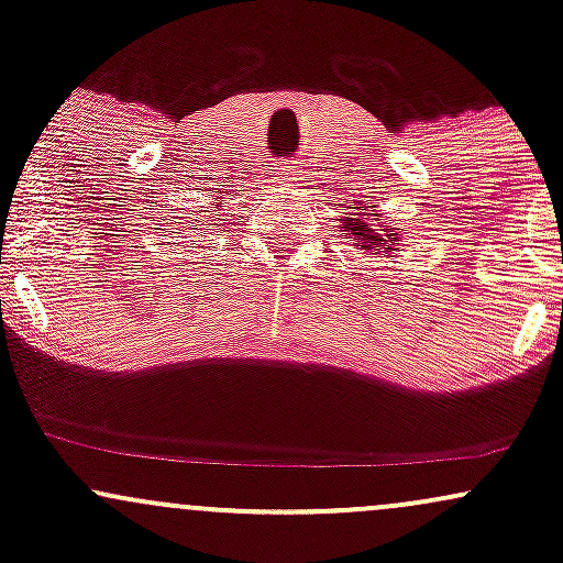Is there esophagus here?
I'll return each instance as SVG.
<instances>
[{"instance_id": "obj_1", "label": "esophagus", "mask_w": 563, "mask_h": 563, "mask_svg": "<svg viewBox=\"0 0 563 563\" xmlns=\"http://www.w3.org/2000/svg\"><path fill=\"white\" fill-rule=\"evenodd\" d=\"M299 166H294V164H286V161H283L280 166H277V172H275V183H280V185H286V187H294L296 183H299Z\"/></svg>"}]
</instances>
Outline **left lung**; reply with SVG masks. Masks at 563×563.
I'll use <instances>...</instances> for the list:
<instances>
[{"instance_id":"obj_1","label":"left lung","mask_w":563,"mask_h":563,"mask_svg":"<svg viewBox=\"0 0 563 563\" xmlns=\"http://www.w3.org/2000/svg\"><path fill=\"white\" fill-rule=\"evenodd\" d=\"M346 209V206H344ZM349 214L341 219V235L352 238L354 243L360 245V251L365 254H394V245L399 241V228H394L391 219L384 222L378 206L363 203V200H354L349 206Z\"/></svg>"}]
</instances>
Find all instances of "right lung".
Wrapping results in <instances>:
<instances>
[{
    "label": "right lung",
    "instance_id": "right-lung-1",
    "mask_svg": "<svg viewBox=\"0 0 563 563\" xmlns=\"http://www.w3.org/2000/svg\"><path fill=\"white\" fill-rule=\"evenodd\" d=\"M222 190H217V196L214 198H211V211H209V214H206L203 217V222H222V219H219V217H222ZM224 222H228V219H224ZM192 230H196V224H192Z\"/></svg>",
    "mask_w": 563,
    "mask_h": 563
}]
</instances>
